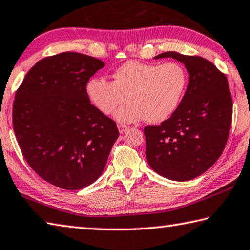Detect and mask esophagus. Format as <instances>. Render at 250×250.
Masks as SVG:
<instances>
[{
  "label": "esophagus",
  "instance_id": "esophagus-1",
  "mask_svg": "<svg viewBox=\"0 0 250 250\" xmlns=\"http://www.w3.org/2000/svg\"><path fill=\"white\" fill-rule=\"evenodd\" d=\"M118 129H119V132L122 134V133H125V131L129 129V126L124 125H118Z\"/></svg>",
  "mask_w": 250,
  "mask_h": 250
}]
</instances>
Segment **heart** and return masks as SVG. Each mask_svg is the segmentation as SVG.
I'll list each match as a JSON object with an SVG mask.
<instances>
[{"label": "heart", "instance_id": "heart-1", "mask_svg": "<svg viewBox=\"0 0 250 250\" xmlns=\"http://www.w3.org/2000/svg\"><path fill=\"white\" fill-rule=\"evenodd\" d=\"M188 85V73L178 62L143 63L129 61L118 67L112 82L92 79L86 85L87 96L105 115H112L125 102L129 103L116 112L120 122L141 119L157 124L169 118L180 105Z\"/></svg>", "mask_w": 250, "mask_h": 250}]
</instances>
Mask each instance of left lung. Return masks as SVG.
<instances>
[{"instance_id":"obj_1","label":"left lung","mask_w":250,"mask_h":250,"mask_svg":"<svg viewBox=\"0 0 250 250\" xmlns=\"http://www.w3.org/2000/svg\"><path fill=\"white\" fill-rule=\"evenodd\" d=\"M183 63L189 84L175 112L160 125L144 128L151 168L175 181L191 180L221 156L232 124L233 102L226 76L207 59L175 51L154 59Z\"/></svg>"}]
</instances>
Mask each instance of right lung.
I'll return each mask as SVG.
<instances>
[{
    "label": "right lung",
    "mask_w": 250,
    "mask_h": 250,
    "mask_svg": "<svg viewBox=\"0 0 250 250\" xmlns=\"http://www.w3.org/2000/svg\"><path fill=\"white\" fill-rule=\"evenodd\" d=\"M105 63L78 52L38 61L17 89L13 128L29 166L65 190L93 184L119 137L116 122L90 104L86 84Z\"/></svg>",
    "instance_id": "obj_1"
}]
</instances>
